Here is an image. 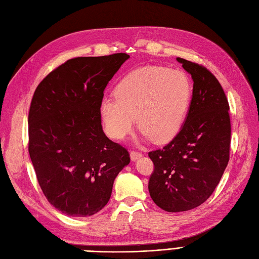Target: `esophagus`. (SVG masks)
Wrapping results in <instances>:
<instances>
[{
  "mask_svg": "<svg viewBox=\"0 0 259 259\" xmlns=\"http://www.w3.org/2000/svg\"><path fill=\"white\" fill-rule=\"evenodd\" d=\"M142 155H143V154L140 153V152H138V151H134V150H132V151H131V159H132V161H136V160H138Z\"/></svg>",
  "mask_w": 259,
  "mask_h": 259,
  "instance_id": "obj_1",
  "label": "esophagus"
}]
</instances>
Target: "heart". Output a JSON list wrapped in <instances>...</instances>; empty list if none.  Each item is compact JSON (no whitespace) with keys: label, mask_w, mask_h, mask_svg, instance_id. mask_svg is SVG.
I'll return each instance as SVG.
<instances>
[{"label":"heart","mask_w":259,"mask_h":259,"mask_svg":"<svg viewBox=\"0 0 259 259\" xmlns=\"http://www.w3.org/2000/svg\"><path fill=\"white\" fill-rule=\"evenodd\" d=\"M191 81L180 70L145 66L116 85L113 98H104L99 111L109 137L120 140L139 127L156 143L175 137L189 109Z\"/></svg>","instance_id":"obj_1"}]
</instances>
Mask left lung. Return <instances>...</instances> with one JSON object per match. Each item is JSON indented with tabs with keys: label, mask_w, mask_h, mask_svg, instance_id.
Instances as JSON below:
<instances>
[{
	"label": "left lung",
	"mask_w": 259,
	"mask_h": 259,
	"mask_svg": "<svg viewBox=\"0 0 259 259\" xmlns=\"http://www.w3.org/2000/svg\"><path fill=\"white\" fill-rule=\"evenodd\" d=\"M177 61L193 80L189 111L176 137L148 153L154 164L149 193L170 213L198 207L210 197L228 165L231 142L229 104L221 83L205 67Z\"/></svg>",
	"instance_id": "left-lung-1"
}]
</instances>
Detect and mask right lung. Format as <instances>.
Here are the masks:
<instances>
[{"label": "right lung", "mask_w": 259, "mask_h": 259, "mask_svg": "<svg viewBox=\"0 0 259 259\" xmlns=\"http://www.w3.org/2000/svg\"><path fill=\"white\" fill-rule=\"evenodd\" d=\"M130 55L67 60L37 85L31 101L29 154L38 185L62 214L86 217L110 200L113 182L131 161L103 131L104 91Z\"/></svg>", "instance_id": "obj_1"}]
</instances>
